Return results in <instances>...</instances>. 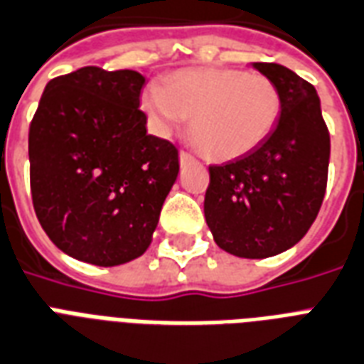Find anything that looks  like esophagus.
Wrapping results in <instances>:
<instances>
[{
	"mask_svg": "<svg viewBox=\"0 0 364 364\" xmlns=\"http://www.w3.org/2000/svg\"><path fill=\"white\" fill-rule=\"evenodd\" d=\"M178 159H180V165H188V163L193 161V157H191L190 154H186V151H180Z\"/></svg>",
	"mask_w": 364,
	"mask_h": 364,
	"instance_id": "34e87169",
	"label": "esophagus"
}]
</instances>
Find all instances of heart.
Here are the masks:
<instances>
[{"instance_id": "obj_1", "label": "heart", "mask_w": 364, "mask_h": 364, "mask_svg": "<svg viewBox=\"0 0 364 364\" xmlns=\"http://www.w3.org/2000/svg\"><path fill=\"white\" fill-rule=\"evenodd\" d=\"M281 106L269 77L230 68L182 70L142 95L157 134H171L191 117V140L213 161H233L260 148L277 127Z\"/></svg>"}]
</instances>
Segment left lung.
<instances>
[{"mask_svg":"<svg viewBox=\"0 0 364 364\" xmlns=\"http://www.w3.org/2000/svg\"><path fill=\"white\" fill-rule=\"evenodd\" d=\"M250 66L277 85L281 117L272 136L249 156L208 167L205 220L222 250L260 260L294 247L317 218L331 136L314 85L281 64Z\"/></svg>","mask_w":364,"mask_h":364,"instance_id":"1","label":"left lung"}]
</instances>
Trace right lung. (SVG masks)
<instances>
[{
    "label": "right lung",
    "instance_id": "add662e5",
    "mask_svg": "<svg viewBox=\"0 0 364 364\" xmlns=\"http://www.w3.org/2000/svg\"><path fill=\"white\" fill-rule=\"evenodd\" d=\"M134 70L85 66L50 80L28 134L38 220L75 260L121 266L150 247L178 150L148 134Z\"/></svg>",
    "mask_w": 364,
    "mask_h": 364
}]
</instances>
